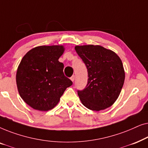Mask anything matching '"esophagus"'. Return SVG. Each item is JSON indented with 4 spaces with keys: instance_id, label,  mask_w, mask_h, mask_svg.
<instances>
[{
    "instance_id": "34e87169",
    "label": "esophagus",
    "mask_w": 148,
    "mask_h": 148,
    "mask_svg": "<svg viewBox=\"0 0 148 148\" xmlns=\"http://www.w3.org/2000/svg\"><path fill=\"white\" fill-rule=\"evenodd\" d=\"M71 80L73 82H74V81H75V75H73L71 77Z\"/></svg>"
}]
</instances>
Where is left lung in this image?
<instances>
[{"instance_id": "8db88e82", "label": "left lung", "mask_w": 148, "mask_h": 148, "mask_svg": "<svg viewBox=\"0 0 148 148\" xmlns=\"http://www.w3.org/2000/svg\"><path fill=\"white\" fill-rule=\"evenodd\" d=\"M75 49L86 64L89 77L86 88L78 91L81 102L94 111L111 106L124 84L122 60L112 50L100 45L76 46Z\"/></svg>"}]
</instances>
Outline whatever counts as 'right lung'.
<instances>
[{"label": "right lung", "instance_id": "add662e5", "mask_svg": "<svg viewBox=\"0 0 148 148\" xmlns=\"http://www.w3.org/2000/svg\"><path fill=\"white\" fill-rule=\"evenodd\" d=\"M64 52L62 45L40 46L28 51L21 59L16 73L17 90L32 108L51 110L73 84L63 73L64 64L58 61Z\"/></svg>", "mask_w": 148, "mask_h": 148}]
</instances>
